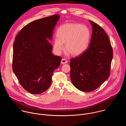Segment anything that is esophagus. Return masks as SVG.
Here are the masks:
<instances>
[{
	"label": "esophagus",
	"instance_id": "34e87169",
	"mask_svg": "<svg viewBox=\"0 0 126 126\" xmlns=\"http://www.w3.org/2000/svg\"><path fill=\"white\" fill-rule=\"evenodd\" d=\"M66 63H67V61L65 59L63 58V59H62V60H61V63L62 64H65Z\"/></svg>",
	"mask_w": 126,
	"mask_h": 126
}]
</instances>
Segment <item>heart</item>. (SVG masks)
I'll return each mask as SVG.
<instances>
[{"label": "heart", "mask_w": 126, "mask_h": 126, "mask_svg": "<svg viewBox=\"0 0 126 126\" xmlns=\"http://www.w3.org/2000/svg\"><path fill=\"white\" fill-rule=\"evenodd\" d=\"M91 38L90 30L87 26L77 23H66L60 26L56 31V38L53 48L56 53H60L63 49L72 56L83 54L87 49Z\"/></svg>", "instance_id": "obj_1"}]
</instances>
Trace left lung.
<instances>
[{
	"instance_id": "obj_1",
	"label": "left lung",
	"mask_w": 126,
	"mask_h": 126,
	"mask_svg": "<svg viewBox=\"0 0 126 126\" xmlns=\"http://www.w3.org/2000/svg\"><path fill=\"white\" fill-rule=\"evenodd\" d=\"M92 34L89 47L83 54L71 59L70 79L74 86L83 92H91L98 88L110 76L112 49L104 30L89 20Z\"/></svg>"
}]
</instances>
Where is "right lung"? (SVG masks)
I'll list each match as a JSON object with an SVG mask.
<instances>
[{"label":"right lung","instance_id":"1","mask_svg":"<svg viewBox=\"0 0 126 126\" xmlns=\"http://www.w3.org/2000/svg\"><path fill=\"white\" fill-rule=\"evenodd\" d=\"M58 15L36 20L25 26L16 37L13 45V70L23 88L40 94L50 87L53 72L62 58L52 53L53 30Z\"/></svg>","mask_w":126,"mask_h":126}]
</instances>
